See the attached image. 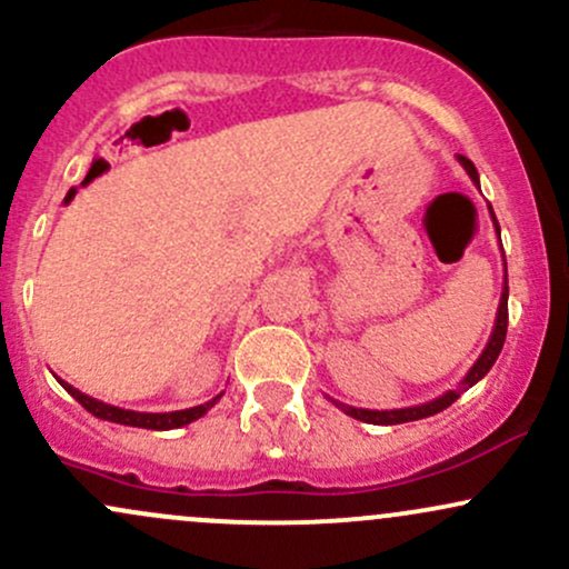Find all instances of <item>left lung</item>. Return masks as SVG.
I'll return each instance as SVG.
<instances>
[{
  "label": "left lung",
  "instance_id": "obj_1",
  "mask_svg": "<svg viewBox=\"0 0 569 569\" xmlns=\"http://www.w3.org/2000/svg\"><path fill=\"white\" fill-rule=\"evenodd\" d=\"M457 162H460L462 168H466V173L471 176V181L476 187H479V171H476V166L468 158H462V154H457ZM489 217H492V224H495V232H498L500 238V224L498 219H495V211L492 206H489ZM506 331H508V270L506 276H502V293H500V305H498V318H495V326H492V335H489V342L487 348L481 350V356L476 358V363L471 369H468V375L462 377L460 385H457L455 390H447V393L433 398V401L428 403H417V407H407V409H390V411H371V409H356V407H348V403L337 401V398H329L331 403H335L337 409H342L345 415L356 417V420L361 422H371V426H398V422H411V420H422V417H430V415H439L447 407H452V403L460 398V393H466L468 388H473L476 382L481 380V377H487V371L492 369V363L498 361L500 350H502V342H506Z\"/></svg>",
  "mask_w": 569,
  "mask_h": 569
}]
</instances>
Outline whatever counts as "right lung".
I'll return each instance as SVG.
<instances>
[{"mask_svg": "<svg viewBox=\"0 0 569 569\" xmlns=\"http://www.w3.org/2000/svg\"><path fill=\"white\" fill-rule=\"evenodd\" d=\"M63 385V390L71 393L77 398V401L82 403L84 409L90 411V415L98 417V420H109V422H117V426H130V428H149V430H171V428H181V426H189V422H194L198 417L206 415L208 409L213 407V403L219 401L221 396H213L211 401L200 403V407H192V409H179V411H133V409H120V407H112V403H103L98 401L93 396H84L80 390L74 388V385L58 380Z\"/></svg>", "mask_w": 569, "mask_h": 569, "instance_id": "right-lung-1", "label": "right lung"}]
</instances>
